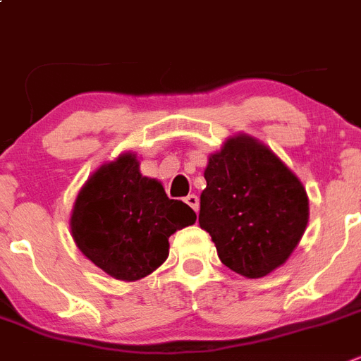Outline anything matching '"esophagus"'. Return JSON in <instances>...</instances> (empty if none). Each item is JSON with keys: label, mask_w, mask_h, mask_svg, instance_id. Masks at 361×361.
<instances>
[{"label": "esophagus", "mask_w": 361, "mask_h": 361, "mask_svg": "<svg viewBox=\"0 0 361 361\" xmlns=\"http://www.w3.org/2000/svg\"><path fill=\"white\" fill-rule=\"evenodd\" d=\"M184 202H186L188 206H190L191 209L195 211V213H198V207H200V202H198L197 195H188V197L184 198Z\"/></svg>", "instance_id": "1"}]
</instances>
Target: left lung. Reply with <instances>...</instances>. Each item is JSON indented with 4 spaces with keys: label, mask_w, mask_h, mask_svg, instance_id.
Instances as JSON below:
<instances>
[{
    "label": "left lung",
    "mask_w": 361,
    "mask_h": 361,
    "mask_svg": "<svg viewBox=\"0 0 361 361\" xmlns=\"http://www.w3.org/2000/svg\"><path fill=\"white\" fill-rule=\"evenodd\" d=\"M204 177L198 224L209 233L221 263L249 279L286 263L310 218L300 178L243 132L209 155Z\"/></svg>",
    "instance_id": "1"
}]
</instances>
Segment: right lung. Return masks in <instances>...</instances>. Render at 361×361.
<instances>
[{
    "label": "right lung",
    "mask_w": 361,
    "mask_h": 361,
    "mask_svg": "<svg viewBox=\"0 0 361 361\" xmlns=\"http://www.w3.org/2000/svg\"><path fill=\"white\" fill-rule=\"evenodd\" d=\"M188 204L168 198L157 178L145 177L134 152L92 171L73 204L69 229L89 261L114 279L137 281L159 269L168 238L193 226Z\"/></svg>",
    "instance_id": "right-lung-1"
}]
</instances>
